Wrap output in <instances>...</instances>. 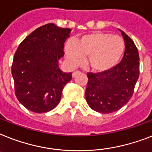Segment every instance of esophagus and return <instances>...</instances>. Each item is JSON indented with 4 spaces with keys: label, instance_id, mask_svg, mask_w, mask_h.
Returning <instances> with one entry per match:
<instances>
[{
    "label": "esophagus",
    "instance_id": "34e87169",
    "mask_svg": "<svg viewBox=\"0 0 152 152\" xmlns=\"http://www.w3.org/2000/svg\"><path fill=\"white\" fill-rule=\"evenodd\" d=\"M80 71H75V72H72V77H75V76H76L77 74L80 73Z\"/></svg>",
    "mask_w": 152,
    "mask_h": 152
}]
</instances>
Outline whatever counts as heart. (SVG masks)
<instances>
[{"instance_id": "obj_1", "label": "heart", "mask_w": 152, "mask_h": 152, "mask_svg": "<svg viewBox=\"0 0 152 152\" xmlns=\"http://www.w3.org/2000/svg\"><path fill=\"white\" fill-rule=\"evenodd\" d=\"M125 43L119 37L103 32H93L65 46V56L72 65H80L83 58L87 57L86 64L97 73L113 69L123 58Z\"/></svg>"}]
</instances>
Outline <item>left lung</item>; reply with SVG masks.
I'll return each instance as SVG.
<instances>
[{
  "label": "left lung",
  "instance_id": "obj_1",
  "mask_svg": "<svg viewBox=\"0 0 152 152\" xmlns=\"http://www.w3.org/2000/svg\"><path fill=\"white\" fill-rule=\"evenodd\" d=\"M120 31L126 46L120 63L107 72L87 73L86 100L93 110L100 113H112L125 105L134 94L140 74L137 48L129 36Z\"/></svg>",
  "mask_w": 152,
  "mask_h": 152
}]
</instances>
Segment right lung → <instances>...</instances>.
<instances>
[{
	"label": "right lung",
	"mask_w": 152,
	"mask_h": 152,
	"mask_svg": "<svg viewBox=\"0 0 152 152\" xmlns=\"http://www.w3.org/2000/svg\"><path fill=\"white\" fill-rule=\"evenodd\" d=\"M70 32L48 23L27 36L17 48L12 66L15 93L27 109L44 113L58 104L64 87L72 80V72H63L58 66Z\"/></svg>",
	"instance_id": "1"
}]
</instances>
